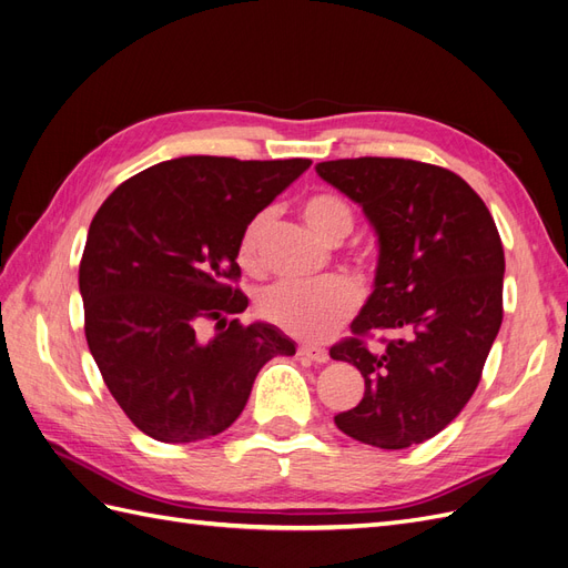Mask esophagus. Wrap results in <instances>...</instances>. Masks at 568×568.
<instances>
[{
	"label": "esophagus",
	"instance_id": "obj_1",
	"mask_svg": "<svg viewBox=\"0 0 568 568\" xmlns=\"http://www.w3.org/2000/svg\"><path fill=\"white\" fill-rule=\"evenodd\" d=\"M298 355L313 359V363H320V365L329 359V353H326V348H320V346H301Z\"/></svg>",
	"mask_w": 568,
	"mask_h": 568
}]
</instances>
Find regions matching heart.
<instances>
[{
    "label": "heart",
    "mask_w": 568,
    "mask_h": 568,
    "mask_svg": "<svg viewBox=\"0 0 568 568\" xmlns=\"http://www.w3.org/2000/svg\"><path fill=\"white\" fill-rule=\"evenodd\" d=\"M301 217L324 244H341L353 232L355 213L346 199L336 194H313L301 201ZM267 213L255 215L239 239V263L244 270H261V246L267 230ZM359 294L348 280L320 284H274L257 298V313L282 332L301 338H326L357 311Z\"/></svg>",
    "instance_id": "1"
}]
</instances>
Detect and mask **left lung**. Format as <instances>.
I'll return each instance as SVG.
<instances>
[{"label": "left lung", "mask_w": 568, "mask_h": 568, "mask_svg": "<svg viewBox=\"0 0 568 568\" xmlns=\"http://www.w3.org/2000/svg\"><path fill=\"white\" fill-rule=\"evenodd\" d=\"M317 175L363 205L379 236L374 291L329 355L365 376L336 426L384 450L434 438L474 395L503 324L505 251L495 220L450 170L407 159H341ZM388 333L384 347L364 338Z\"/></svg>", "instance_id": "8db88e82"}]
</instances>
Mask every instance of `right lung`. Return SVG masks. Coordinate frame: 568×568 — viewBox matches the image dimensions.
I'll list each match as a JSON object with an SVG mask.
<instances>
[{"label": "right lung", "mask_w": 568, "mask_h": 568, "mask_svg": "<svg viewBox=\"0 0 568 568\" xmlns=\"http://www.w3.org/2000/svg\"><path fill=\"white\" fill-rule=\"evenodd\" d=\"M313 161L182 156L120 184L97 211L80 261L84 336L130 422L161 443H194L242 415L257 372L294 355L277 326L227 315L248 222ZM215 318L211 341L197 326Z\"/></svg>", "instance_id": "right-lung-1"}]
</instances>
